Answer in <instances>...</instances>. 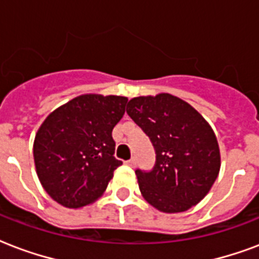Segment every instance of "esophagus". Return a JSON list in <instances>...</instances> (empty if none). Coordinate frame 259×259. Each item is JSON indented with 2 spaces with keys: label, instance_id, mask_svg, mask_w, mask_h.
Masks as SVG:
<instances>
[{
  "label": "esophagus",
  "instance_id": "34e87169",
  "mask_svg": "<svg viewBox=\"0 0 259 259\" xmlns=\"http://www.w3.org/2000/svg\"><path fill=\"white\" fill-rule=\"evenodd\" d=\"M124 163H125L127 166H130V167H135V166H136L135 158H132V159H130V161H125Z\"/></svg>",
  "mask_w": 259,
  "mask_h": 259
}]
</instances>
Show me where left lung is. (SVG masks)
Masks as SVG:
<instances>
[{
    "label": "left lung",
    "instance_id": "obj_1",
    "mask_svg": "<svg viewBox=\"0 0 259 259\" xmlns=\"http://www.w3.org/2000/svg\"><path fill=\"white\" fill-rule=\"evenodd\" d=\"M127 113L157 154L150 171H135L144 200L166 213L198 204L220 170L219 144L211 125L192 105L169 93L132 98Z\"/></svg>",
    "mask_w": 259,
    "mask_h": 259
}]
</instances>
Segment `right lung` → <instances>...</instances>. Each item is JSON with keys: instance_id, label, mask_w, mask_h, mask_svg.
Masks as SVG:
<instances>
[{"instance_id": "1", "label": "right lung", "mask_w": 259, "mask_h": 259, "mask_svg": "<svg viewBox=\"0 0 259 259\" xmlns=\"http://www.w3.org/2000/svg\"><path fill=\"white\" fill-rule=\"evenodd\" d=\"M128 98L82 94L50 113L33 142L36 173L50 197L66 208L89 205L102 196L123 162L113 157L112 130Z\"/></svg>"}]
</instances>
